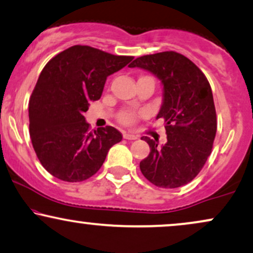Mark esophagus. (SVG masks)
<instances>
[{
	"label": "esophagus",
	"mask_w": 253,
	"mask_h": 253,
	"mask_svg": "<svg viewBox=\"0 0 253 253\" xmlns=\"http://www.w3.org/2000/svg\"><path fill=\"white\" fill-rule=\"evenodd\" d=\"M124 138L127 139V140H135V139H138V135L133 134V133H127V132H125V133H124Z\"/></svg>",
	"instance_id": "esophagus-1"
}]
</instances>
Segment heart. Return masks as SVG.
Segmentation results:
<instances>
[{
  "mask_svg": "<svg viewBox=\"0 0 253 253\" xmlns=\"http://www.w3.org/2000/svg\"><path fill=\"white\" fill-rule=\"evenodd\" d=\"M136 118H138V115H136L134 112L130 111H124L119 114V120H120L124 125H128V126L135 124Z\"/></svg>",
  "mask_w": 253,
  "mask_h": 253,
  "instance_id": "obj_1",
  "label": "heart"
}]
</instances>
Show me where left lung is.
Instances as JSON below:
<instances>
[{
  "label": "left lung",
  "mask_w": 253,
  "mask_h": 253,
  "mask_svg": "<svg viewBox=\"0 0 253 253\" xmlns=\"http://www.w3.org/2000/svg\"><path fill=\"white\" fill-rule=\"evenodd\" d=\"M129 67L151 72L164 87L157 119L165 120L167 142L158 146L142 136L151 152L140 161L141 173L158 187L184 186L202 171L212 152L217 117L211 86L192 61L175 51L140 56Z\"/></svg>",
  "instance_id": "1"
}]
</instances>
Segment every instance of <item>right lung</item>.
Masks as SVG:
<instances>
[{"label": "right lung", "mask_w": 253, "mask_h": 253, "mask_svg": "<svg viewBox=\"0 0 253 253\" xmlns=\"http://www.w3.org/2000/svg\"><path fill=\"white\" fill-rule=\"evenodd\" d=\"M132 60L78 44L42 69L29 100V133L40 163L51 175L68 182L86 180L121 141L112 126L89 130L84 113L100 99L107 77Z\"/></svg>", "instance_id": "add662e5"}]
</instances>
